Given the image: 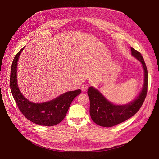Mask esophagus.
I'll return each mask as SVG.
<instances>
[{"mask_svg": "<svg viewBox=\"0 0 159 159\" xmlns=\"http://www.w3.org/2000/svg\"><path fill=\"white\" fill-rule=\"evenodd\" d=\"M87 88H88V85L86 84H84L82 86H81V89H82V91H85V90L87 89Z\"/></svg>", "mask_w": 159, "mask_h": 159, "instance_id": "esophagus-1", "label": "esophagus"}]
</instances>
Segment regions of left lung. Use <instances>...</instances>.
<instances>
[{
  "mask_svg": "<svg viewBox=\"0 0 159 159\" xmlns=\"http://www.w3.org/2000/svg\"><path fill=\"white\" fill-rule=\"evenodd\" d=\"M131 54L142 64L144 69V84L138 98L126 105H115L107 100L93 87H90L87 94L90 99V115L93 121L103 127H112L125 121L134 115L142 107L147 94L148 72L141 53L131 47Z\"/></svg>",
  "mask_w": 159,
  "mask_h": 159,
  "instance_id": "8db88e82",
  "label": "left lung"
}]
</instances>
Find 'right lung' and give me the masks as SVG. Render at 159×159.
Listing matches in <instances>:
<instances>
[{"mask_svg": "<svg viewBox=\"0 0 159 159\" xmlns=\"http://www.w3.org/2000/svg\"><path fill=\"white\" fill-rule=\"evenodd\" d=\"M25 47L15 55L11 66L10 87L12 96L19 109L28 120L42 126L56 125L64 119L72 101L81 93V90L66 92L52 101L41 104L33 103L26 99L20 92L17 84V61Z\"/></svg>", "mask_w": 159, "mask_h": 159, "instance_id": "right-lung-1", "label": "right lung"}]
</instances>
